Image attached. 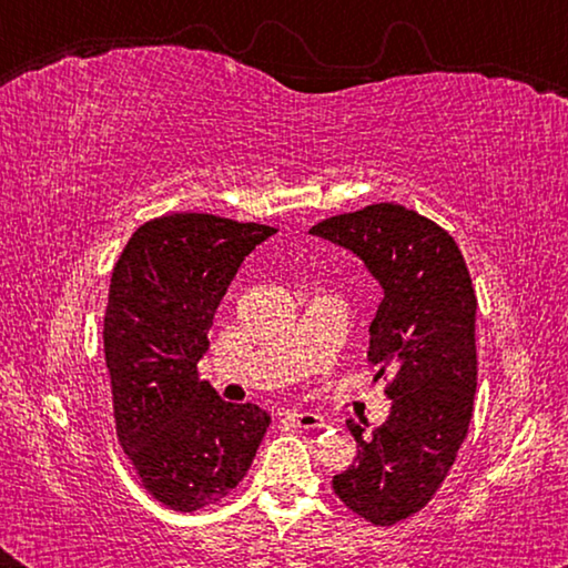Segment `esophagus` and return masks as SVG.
<instances>
[{
  "label": "esophagus",
  "mask_w": 568,
  "mask_h": 568,
  "mask_svg": "<svg viewBox=\"0 0 568 568\" xmlns=\"http://www.w3.org/2000/svg\"><path fill=\"white\" fill-rule=\"evenodd\" d=\"M287 418H291L297 428H325V418L318 416V413L301 410V413H291Z\"/></svg>",
  "instance_id": "34e87169"
}]
</instances>
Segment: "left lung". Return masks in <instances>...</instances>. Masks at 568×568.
Masks as SVG:
<instances>
[{"mask_svg": "<svg viewBox=\"0 0 568 568\" xmlns=\"http://www.w3.org/2000/svg\"><path fill=\"white\" fill-rule=\"evenodd\" d=\"M311 235L351 250L383 301L371 323L376 381L390 371V416L373 438L348 420L358 460L333 476L341 501L376 526L420 511L468 434L476 396V293L464 255L444 227L403 205L335 215Z\"/></svg>", "mask_w": 568, "mask_h": 568, "instance_id": "obj_1", "label": "left lung"}]
</instances>
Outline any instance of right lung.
<instances>
[{"label": "right lung", "mask_w": 568, "mask_h": 568, "mask_svg": "<svg viewBox=\"0 0 568 568\" xmlns=\"http://www.w3.org/2000/svg\"><path fill=\"white\" fill-rule=\"evenodd\" d=\"M275 227L175 213L134 230L110 281L104 361L118 438L142 486L197 511L243 480L271 416L227 403L197 376L237 267Z\"/></svg>", "instance_id": "1"}]
</instances>
